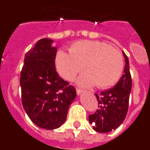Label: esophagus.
Returning a JSON list of instances; mask_svg holds the SVG:
<instances>
[{
	"label": "esophagus",
	"instance_id": "obj_1",
	"mask_svg": "<svg viewBox=\"0 0 150 150\" xmlns=\"http://www.w3.org/2000/svg\"><path fill=\"white\" fill-rule=\"evenodd\" d=\"M76 94H77V95H80V94H81L82 92H83V89H80V88H76Z\"/></svg>",
	"mask_w": 150,
	"mask_h": 150
}]
</instances>
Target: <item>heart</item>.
Masks as SVG:
<instances>
[{"label":"heart","mask_w":150,"mask_h":150,"mask_svg":"<svg viewBox=\"0 0 150 150\" xmlns=\"http://www.w3.org/2000/svg\"><path fill=\"white\" fill-rule=\"evenodd\" d=\"M55 65L61 76L72 80L84 69L86 73L77 79L82 86L96 85L99 88L112 86L120 79L124 67L122 54L98 41H78L71 45L69 53L57 52Z\"/></svg>","instance_id":"obj_1"}]
</instances>
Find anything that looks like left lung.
<instances>
[{"instance_id": "8db88e82", "label": "left lung", "mask_w": 150, "mask_h": 150, "mask_svg": "<svg viewBox=\"0 0 150 150\" xmlns=\"http://www.w3.org/2000/svg\"><path fill=\"white\" fill-rule=\"evenodd\" d=\"M125 61L124 74L114 87L95 94L98 109L94 114L88 116L89 122L93 129L100 133H107L120 126L123 122L128 109V101L132 91V76L130 74L129 62L123 52Z\"/></svg>"}]
</instances>
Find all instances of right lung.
<instances>
[{
  "label": "right lung",
  "mask_w": 150,
  "mask_h": 150,
  "mask_svg": "<svg viewBox=\"0 0 150 150\" xmlns=\"http://www.w3.org/2000/svg\"><path fill=\"white\" fill-rule=\"evenodd\" d=\"M43 38L25 54L21 71L22 103L30 120L38 127L52 130L66 120L76 96V89L59 76L55 69L57 48Z\"/></svg>",
  "instance_id": "right-lung-1"
}]
</instances>
